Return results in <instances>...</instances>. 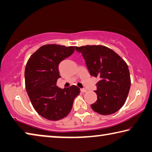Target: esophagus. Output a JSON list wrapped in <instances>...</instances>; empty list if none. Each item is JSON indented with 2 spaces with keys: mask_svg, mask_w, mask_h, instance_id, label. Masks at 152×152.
<instances>
[{
  "mask_svg": "<svg viewBox=\"0 0 152 152\" xmlns=\"http://www.w3.org/2000/svg\"><path fill=\"white\" fill-rule=\"evenodd\" d=\"M81 91L82 93H85L87 91V89L86 88H81Z\"/></svg>",
  "mask_w": 152,
  "mask_h": 152,
  "instance_id": "1",
  "label": "esophagus"
}]
</instances>
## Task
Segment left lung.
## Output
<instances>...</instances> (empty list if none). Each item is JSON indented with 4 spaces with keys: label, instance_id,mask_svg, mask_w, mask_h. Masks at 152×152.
Wrapping results in <instances>:
<instances>
[{
    "label": "left lung",
    "instance_id": "8db88e82",
    "mask_svg": "<svg viewBox=\"0 0 152 152\" xmlns=\"http://www.w3.org/2000/svg\"><path fill=\"white\" fill-rule=\"evenodd\" d=\"M85 59L91 76L98 77L95 92L98 99L91 105L96 113L109 115L121 109L131 88L128 66L113 50L104 46L75 47Z\"/></svg>",
    "mask_w": 152,
    "mask_h": 152
}]
</instances>
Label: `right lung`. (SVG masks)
Wrapping results in <instances>:
<instances>
[{"label": "right lung", "mask_w": 152, "mask_h": 152, "mask_svg": "<svg viewBox=\"0 0 152 152\" xmlns=\"http://www.w3.org/2000/svg\"><path fill=\"white\" fill-rule=\"evenodd\" d=\"M75 46L56 44L41 46L29 58L25 69L26 88L32 106L42 117L58 121L70 113L80 89L56 86L61 61L73 54Z\"/></svg>", "instance_id": "obj_1"}]
</instances>
